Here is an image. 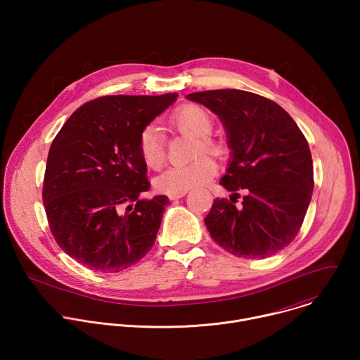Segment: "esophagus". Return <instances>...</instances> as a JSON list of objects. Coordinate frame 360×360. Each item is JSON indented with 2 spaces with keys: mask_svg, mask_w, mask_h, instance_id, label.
<instances>
[{
  "mask_svg": "<svg viewBox=\"0 0 360 360\" xmlns=\"http://www.w3.org/2000/svg\"><path fill=\"white\" fill-rule=\"evenodd\" d=\"M186 193H188V191H184V192H176V193H168V198H169L171 200H175V199H179V198L185 196Z\"/></svg>",
  "mask_w": 360,
  "mask_h": 360,
  "instance_id": "34e87169",
  "label": "esophagus"
}]
</instances>
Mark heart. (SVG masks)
<instances>
[{
    "instance_id": "obj_1",
    "label": "heart",
    "mask_w": 360,
    "mask_h": 360,
    "mask_svg": "<svg viewBox=\"0 0 360 360\" xmlns=\"http://www.w3.org/2000/svg\"><path fill=\"white\" fill-rule=\"evenodd\" d=\"M169 124L179 132L193 135L199 139L196 153H219L221 145L210 135L214 129L211 114L195 104L181 105L169 118ZM138 149L143 164L150 169H158L165 162V139L157 125L145 127L138 138ZM218 172V167L211 157H200L188 165L172 167L155 179L160 192L176 193L208 184Z\"/></svg>"
}]
</instances>
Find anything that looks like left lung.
I'll use <instances>...</instances> for the list:
<instances>
[{
	"mask_svg": "<svg viewBox=\"0 0 360 360\" xmlns=\"http://www.w3.org/2000/svg\"><path fill=\"white\" fill-rule=\"evenodd\" d=\"M210 108L228 134L231 162L221 179L233 192L215 199L205 218L212 239L229 253L264 259L297 235L314 192L309 145L292 117L276 102L240 89L186 95ZM245 188L236 207V191Z\"/></svg>",
	"mask_w": 360,
	"mask_h": 360,
	"instance_id": "1",
	"label": "left lung"
}]
</instances>
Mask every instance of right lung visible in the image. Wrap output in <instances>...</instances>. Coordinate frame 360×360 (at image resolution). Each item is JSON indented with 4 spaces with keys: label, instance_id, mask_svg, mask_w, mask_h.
Instances as JSON below:
<instances>
[{
    "label": "right lung",
    "instance_id": "1",
    "mask_svg": "<svg viewBox=\"0 0 360 360\" xmlns=\"http://www.w3.org/2000/svg\"><path fill=\"white\" fill-rule=\"evenodd\" d=\"M178 94L108 95L86 102L51 143L42 188L60 248L89 269L121 272L155 243L168 196L150 186L138 138Z\"/></svg>",
    "mask_w": 360,
    "mask_h": 360
}]
</instances>
